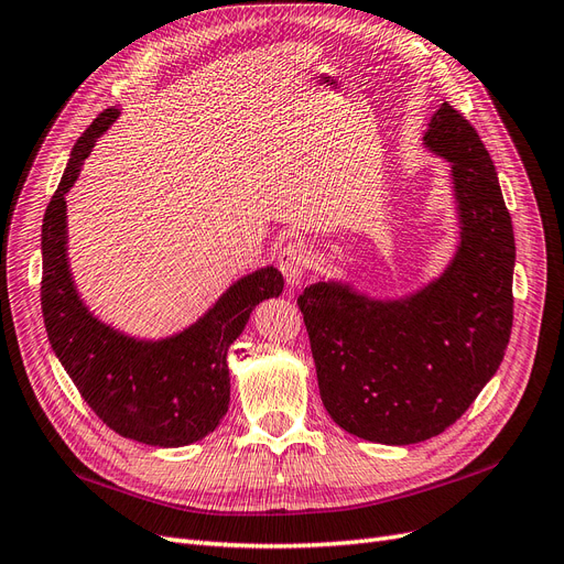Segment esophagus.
Listing matches in <instances>:
<instances>
[{"label":"esophagus","mask_w":564,"mask_h":564,"mask_svg":"<svg viewBox=\"0 0 564 564\" xmlns=\"http://www.w3.org/2000/svg\"><path fill=\"white\" fill-rule=\"evenodd\" d=\"M279 267L290 285H297L308 269V250L302 241L288 243L279 253Z\"/></svg>","instance_id":"34e87169"}]
</instances>
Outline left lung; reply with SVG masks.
I'll return each mask as SVG.
<instances>
[{"label":"left lung","instance_id":"1","mask_svg":"<svg viewBox=\"0 0 564 564\" xmlns=\"http://www.w3.org/2000/svg\"><path fill=\"white\" fill-rule=\"evenodd\" d=\"M425 143L453 164L460 204L463 241L446 274L404 302H369L335 283L297 297L327 413L392 446L460 419L502 362L513 325V227L486 145L448 101Z\"/></svg>","mask_w":564,"mask_h":564}]
</instances>
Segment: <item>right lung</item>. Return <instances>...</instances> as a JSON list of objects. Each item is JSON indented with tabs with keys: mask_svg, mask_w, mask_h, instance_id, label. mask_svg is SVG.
<instances>
[{
	"mask_svg": "<svg viewBox=\"0 0 564 564\" xmlns=\"http://www.w3.org/2000/svg\"><path fill=\"white\" fill-rule=\"evenodd\" d=\"M116 116V109L101 111L78 137L46 206L41 227V311L57 360L101 423L149 446H185L214 432L227 413V350L256 304L281 295L283 276L274 267L256 271L229 288L191 329L158 344L128 339L97 323L78 302L69 279L65 193L95 139Z\"/></svg>",
	"mask_w": 564,
	"mask_h": 564,
	"instance_id": "obj_1",
	"label": "right lung"
}]
</instances>
